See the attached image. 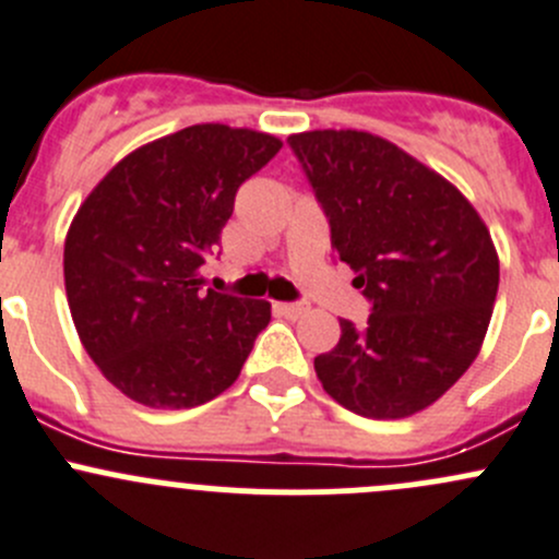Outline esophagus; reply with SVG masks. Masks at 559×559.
Segmentation results:
<instances>
[{"mask_svg":"<svg viewBox=\"0 0 559 559\" xmlns=\"http://www.w3.org/2000/svg\"><path fill=\"white\" fill-rule=\"evenodd\" d=\"M278 311L284 316H289V319H300V316L308 313V306L306 302H281Z\"/></svg>","mask_w":559,"mask_h":559,"instance_id":"1","label":"esophagus"}]
</instances>
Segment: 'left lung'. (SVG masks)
Instances as JSON below:
<instances>
[{"label":"left lung","mask_w":559,"mask_h":559,"mask_svg":"<svg viewBox=\"0 0 559 559\" xmlns=\"http://www.w3.org/2000/svg\"><path fill=\"white\" fill-rule=\"evenodd\" d=\"M335 257L370 302L362 326L313 359L343 408L403 419L471 368L498 297L500 264L471 202L389 140L354 129L292 134Z\"/></svg>","instance_id":"1"}]
</instances>
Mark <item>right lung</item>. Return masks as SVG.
Segmentation results:
<instances>
[{
	"instance_id": "add662e5",
	"label": "right lung",
	"mask_w": 559,
	"mask_h": 559,
	"mask_svg": "<svg viewBox=\"0 0 559 559\" xmlns=\"http://www.w3.org/2000/svg\"><path fill=\"white\" fill-rule=\"evenodd\" d=\"M281 140L197 123L99 180L64 243L75 330L105 379L151 408H194L233 386L270 302L202 289L235 194Z\"/></svg>"
}]
</instances>
